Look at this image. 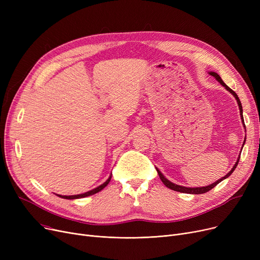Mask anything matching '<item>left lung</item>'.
Instances as JSON below:
<instances>
[{"instance_id": "8db88e82", "label": "left lung", "mask_w": 260, "mask_h": 260, "mask_svg": "<svg viewBox=\"0 0 260 260\" xmlns=\"http://www.w3.org/2000/svg\"><path fill=\"white\" fill-rule=\"evenodd\" d=\"M209 74L211 75V76H213L218 82H219V83L228 90V91H230L232 94L234 95L235 97V99H236V101H237V104H238V106H239V113H240V117H241V120H242V124H243V127L245 128V125H244V122H243V115H242V105H241V102H240V100H239V98H238V95L236 94V92L234 91V90H232L224 82L222 81V79L220 78V76L218 75L217 73H215V72H209ZM244 143H245V138H244V141H243V144H242V147H243V145H244ZM242 147H241V149H242ZM240 154H241V152L239 153V156H238V158H237V160H236V162H235V165H234V167L232 168V170L224 176V177H222V178H220V179H218L217 181H215L214 183H212V184H210V185H207V186H200V187H186V186H182V185H179V184H176V183H173V182H171L168 178H166L165 177V175H163L157 168H156V170H157V173H158V175H159V177H160V179H161V181L163 182V184H165L167 187H169V188H171V189H173V190H176V192H180V193H185V194H194V195H198V194H203V193H207V192H209V190H211L213 187H215L218 183H220L222 180H224V179H226L229 176H231V174L233 173L234 171H235V169H236V167H237V165H238V162H239V158H240Z\"/></svg>"}]
</instances>
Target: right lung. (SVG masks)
Returning <instances> with one entry per match:
<instances>
[{"instance_id": "obj_1", "label": "right lung", "mask_w": 260, "mask_h": 260, "mask_svg": "<svg viewBox=\"0 0 260 260\" xmlns=\"http://www.w3.org/2000/svg\"><path fill=\"white\" fill-rule=\"evenodd\" d=\"M111 178H112V174H111V176L108 177V179H107L104 183H102L101 185H99V186H97V187H94V188H92L91 190H88V192L83 193V194L71 195V196H65V195L63 196V195H58V194H57V196H59V197H61V198H64V199H79V198H84V197H87V196H91V195H93V194H95V193L100 192V190H102V189L109 183V181H111Z\"/></svg>"}]
</instances>
